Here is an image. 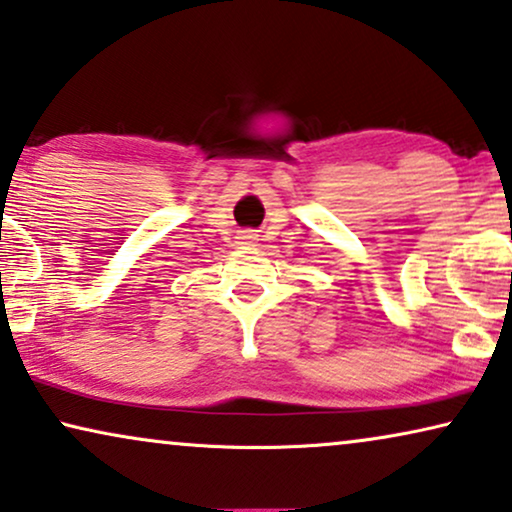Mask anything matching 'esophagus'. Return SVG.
<instances>
[{
  "mask_svg": "<svg viewBox=\"0 0 512 512\" xmlns=\"http://www.w3.org/2000/svg\"><path fill=\"white\" fill-rule=\"evenodd\" d=\"M241 243H255L257 241V234L253 232V229H243V232L239 234Z\"/></svg>",
  "mask_w": 512,
  "mask_h": 512,
  "instance_id": "34e87169",
  "label": "esophagus"
}]
</instances>
